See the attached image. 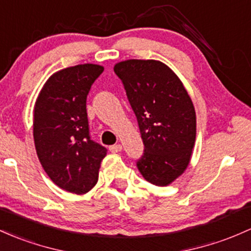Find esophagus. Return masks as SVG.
Returning a JSON list of instances; mask_svg holds the SVG:
<instances>
[{
    "instance_id": "1",
    "label": "esophagus",
    "mask_w": 251,
    "mask_h": 251,
    "mask_svg": "<svg viewBox=\"0 0 251 251\" xmlns=\"http://www.w3.org/2000/svg\"><path fill=\"white\" fill-rule=\"evenodd\" d=\"M109 150L114 153L120 152V151L123 150V147H121V144H114V145H111V147H109Z\"/></svg>"
}]
</instances>
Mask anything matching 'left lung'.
I'll return each mask as SVG.
<instances>
[{"label": "left lung", "mask_w": 251, "mask_h": 251, "mask_svg": "<svg viewBox=\"0 0 251 251\" xmlns=\"http://www.w3.org/2000/svg\"><path fill=\"white\" fill-rule=\"evenodd\" d=\"M114 73L144 144L137 168L149 182L168 186L184 172L194 147L197 119L191 98L178 77L157 60H125L115 65Z\"/></svg>", "instance_id": "left-lung-1"}]
</instances>
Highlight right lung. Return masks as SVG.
Returning <instances> with one entry per match:
<instances>
[{
    "instance_id": "right-lung-1",
    "label": "right lung",
    "mask_w": 251,
    "mask_h": 251,
    "mask_svg": "<svg viewBox=\"0 0 251 251\" xmlns=\"http://www.w3.org/2000/svg\"><path fill=\"white\" fill-rule=\"evenodd\" d=\"M103 68L81 64L53 74L34 107L33 136L49 177L65 191L84 194L95 186L107 149L90 137L87 96Z\"/></svg>"
}]
</instances>
